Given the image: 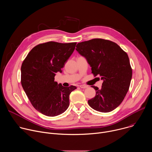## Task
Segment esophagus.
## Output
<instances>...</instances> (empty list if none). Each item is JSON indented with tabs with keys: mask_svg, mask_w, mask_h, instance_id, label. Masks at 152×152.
Masks as SVG:
<instances>
[{
	"mask_svg": "<svg viewBox=\"0 0 152 152\" xmlns=\"http://www.w3.org/2000/svg\"><path fill=\"white\" fill-rule=\"evenodd\" d=\"M79 86H80V88H86L88 87V86L85 85H80Z\"/></svg>",
	"mask_w": 152,
	"mask_h": 152,
	"instance_id": "34e87169",
	"label": "esophagus"
}]
</instances>
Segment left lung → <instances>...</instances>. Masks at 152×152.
<instances>
[{"label": "left lung", "instance_id": "left-lung-1", "mask_svg": "<svg viewBox=\"0 0 152 152\" xmlns=\"http://www.w3.org/2000/svg\"><path fill=\"white\" fill-rule=\"evenodd\" d=\"M76 50L91 67V73L100 75L101 89L95 86L96 96L89 100L94 110L109 113L123 102L129 88L132 70L127 54L116 43L100 38L79 42Z\"/></svg>", "mask_w": 152, "mask_h": 152}]
</instances>
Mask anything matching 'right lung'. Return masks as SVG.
Masks as SVG:
<instances>
[{
	"instance_id": "1",
	"label": "right lung",
	"mask_w": 152,
	"mask_h": 152,
	"mask_svg": "<svg viewBox=\"0 0 152 152\" xmlns=\"http://www.w3.org/2000/svg\"><path fill=\"white\" fill-rule=\"evenodd\" d=\"M76 42L53 41L34 47L21 67V83L31 104L40 113L49 117L59 115L69 106L70 94L76 86L64 87L55 82L57 72L62 73L73 53Z\"/></svg>"
}]
</instances>
